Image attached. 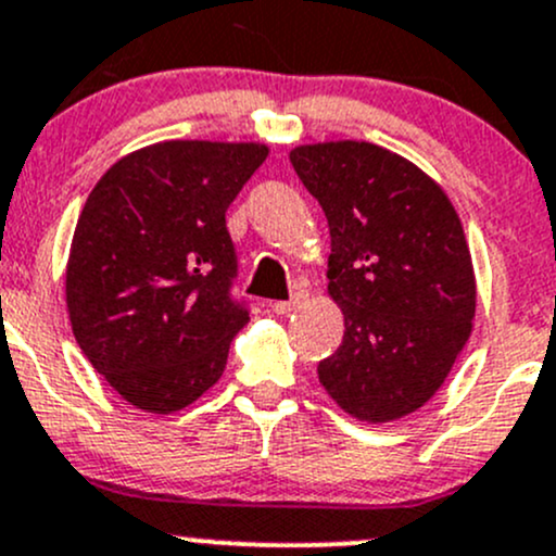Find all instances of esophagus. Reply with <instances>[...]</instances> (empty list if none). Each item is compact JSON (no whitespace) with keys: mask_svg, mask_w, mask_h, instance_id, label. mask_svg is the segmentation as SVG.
<instances>
[{"mask_svg":"<svg viewBox=\"0 0 556 556\" xmlns=\"http://www.w3.org/2000/svg\"><path fill=\"white\" fill-rule=\"evenodd\" d=\"M306 292H295V295L290 298V301H277L271 306V311L274 314H290V311H295L298 306H303V303H306Z\"/></svg>","mask_w":556,"mask_h":556,"instance_id":"34e87169","label":"esophagus"}]
</instances>
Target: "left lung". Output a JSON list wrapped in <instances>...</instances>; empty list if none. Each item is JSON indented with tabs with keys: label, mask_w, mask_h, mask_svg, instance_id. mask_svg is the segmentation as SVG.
<instances>
[{
	"label": "left lung",
	"mask_w": 556,
	"mask_h": 556,
	"mask_svg": "<svg viewBox=\"0 0 556 556\" xmlns=\"http://www.w3.org/2000/svg\"><path fill=\"white\" fill-rule=\"evenodd\" d=\"M290 163L329 224L327 292L345 319L319 382L358 422L425 406L475 319L472 255L435 179L380 144H301Z\"/></svg>",
	"instance_id": "1"
}]
</instances>
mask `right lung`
Wrapping results in <instances>:
<instances>
[{
	"mask_svg": "<svg viewBox=\"0 0 556 556\" xmlns=\"http://www.w3.org/2000/svg\"><path fill=\"white\" fill-rule=\"evenodd\" d=\"M268 148L170 139L105 170L73 231L65 303L89 364L131 406L174 414L222 380L248 325L227 208Z\"/></svg>",
	"mask_w": 556,
	"mask_h": 556,
	"instance_id": "right-lung-1",
	"label": "right lung"
}]
</instances>
